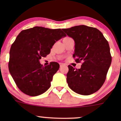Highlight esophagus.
<instances>
[{
	"label": "esophagus",
	"instance_id": "34e87169",
	"mask_svg": "<svg viewBox=\"0 0 121 121\" xmlns=\"http://www.w3.org/2000/svg\"><path fill=\"white\" fill-rule=\"evenodd\" d=\"M59 64H60V66H62V65H64V64H62V63H60Z\"/></svg>",
	"mask_w": 121,
	"mask_h": 121
}]
</instances>
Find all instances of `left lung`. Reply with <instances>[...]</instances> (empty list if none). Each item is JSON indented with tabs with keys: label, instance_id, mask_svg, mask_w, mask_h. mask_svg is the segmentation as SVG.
<instances>
[{
	"label": "left lung",
	"instance_id": "obj_1",
	"mask_svg": "<svg viewBox=\"0 0 121 121\" xmlns=\"http://www.w3.org/2000/svg\"><path fill=\"white\" fill-rule=\"evenodd\" d=\"M62 30L74 40L75 61H82L80 69L68 65L69 87L81 95L96 92L103 85L112 62L108 41L98 29L84 25Z\"/></svg>",
	"mask_w": 121,
	"mask_h": 121
}]
</instances>
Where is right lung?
Wrapping results in <instances>:
<instances>
[{"label": "right lung", "instance_id": "right-lung-1", "mask_svg": "<svg viewBox=\"0 0 121 121\" xmlns=\"http://www.w3.org/2000/svg\"><path fill=\"white\" fill-rule=\"evenodd\" d=\"M61 29L35 27L23 30L12 44L8 68L18 88L24 94L37 96L51 86L60 65L51 62L44 66L40 59L51 52L57 41L66 36Z\"/></svg>", "mask_w": 121, "mask_h": 121}]
</instances>
